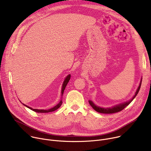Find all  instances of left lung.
Returning a JSON list of instances; mask_svg holds the SVG:
<instances>
[{
	"label": "left lung",
	"instance_id": "left-lung-1",
	"mask_svg": "<svg viewBox=\"0 0 151 151\" xmlns=\"http://www.w3.org/2000/svg\"><path fill=\"white\" fill-rule=\"evenodd\" d=\"M141 83H142V81H140V83L139 86V87L135 93V95L134 96V97L132 99V100H130V101H128L127 102H125L124 103H122V104H118L116 106H114L113 107H111V108H101V107H100L99 106H96L91 101L89 100L88 102L90 103V104L91 106V107H93V108L97 112H99V113H101V114H114V113H116V112H120L122 110H123L125 107H126L129 104H130L133 100V99L136 97V96H137V94H138L139 90H140V87H141Z\"/></svg>",
	"mask_w": 151,
	"mask_h": 151
}]
</instances>
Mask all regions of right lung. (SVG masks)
<instances>
[{
	"label": "right lung",
	"instance_id": "obj_1",
	"mask_svg": "<svg viewBox=\"0 0 151 151\" xmlns=\"http://www.w3.org/2000/svg\"><path fill=\"white\" fill-rule=\"evenodd\" d=\"M70 79V75H69L66 78L65 80H64V82H63V87H62V90H61V95H62V96H63V94L64 89H65V88H66V85H67L68 83L69 82ZM62 103H63V101H62V100H61V101H60V103H59L58 104H57L55 106H54V107H52V108H51V109H48V110H44V109H35L31 108V107H29V106H26V105H25V104H24V106H26L27 107H28V108H29L30 109L33 111L34 112H37V113H48V112H53V111H54L58 109L59 108V107L61 106V105L62 104Z\"/></svg>",
	"mask_w": 151,
	"mask_h": 151
}]
</instances>
